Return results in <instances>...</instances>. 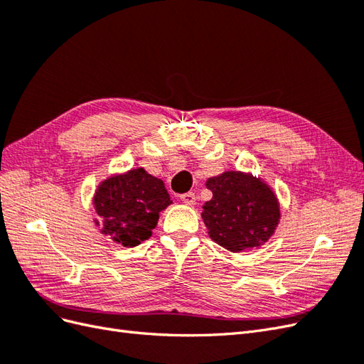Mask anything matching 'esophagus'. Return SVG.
Here are the masks:
<instances>
[{"label":"esophagus","instance_id":"obj_1","mask_svg":"<svg viewBox=\"0 0 364 364\" xmlns=\"http://www.w3.org/2000/svg\"><path fill=\"white\" fill-rule=\"evenodd\" d=\"M181 200L185 205H194L196 203V194L194 193H185L181 196Z\"/></svg>","mask_w":364,"mask_h":364}]
</instances>
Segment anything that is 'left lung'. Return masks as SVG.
Returning a JSON list of instances; mask_svg holds the SVG:
<instances>
[{
  "label": "left lung",
  "mask_w": 364,
  "mask_h": 364,
  "mask_svg": "<svg viewBox=\"0 0 364 364\" xmlns=\"http://www.w3.org/2000/svg\"><path fill=\"white\" fill-rule=\"evenodd\" d=\"M213 199L203 205V222L217 245L241 252L270 238L279 220V205L269 186L253 176L226 171L206 181Z\"/></svg>",
  "instance_id": "obj_1"
}]
</instances>
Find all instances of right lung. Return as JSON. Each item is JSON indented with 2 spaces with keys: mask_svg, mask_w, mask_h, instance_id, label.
Returning a JSON list of instances; mask_svg holds the SVG:
<instances>
[{
  "mask_svg": "<svg viewBox=\"0 0 364 364\" xmlns=\"http://www.w3.org/2000/svg\"><path fill=\"white\" fill-rule=\"evenodd\" d=\"M170 203L164 182L142 168L105 181L94 197L97 213L105 218L102 232L126 247L147 240Z\"/></svg>",
  "mask_w": 364,
  "mask_h": 364,
  "instance_id": "obj_1",
  "label": "right lung"
}]
</instances>
